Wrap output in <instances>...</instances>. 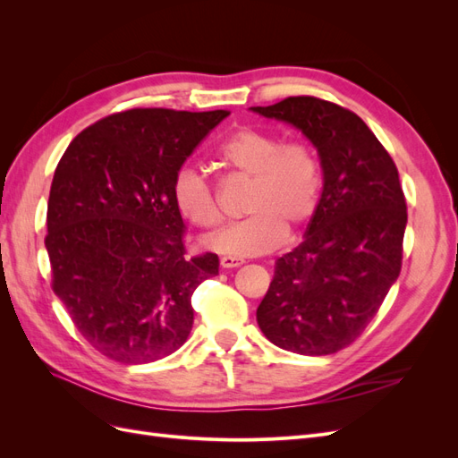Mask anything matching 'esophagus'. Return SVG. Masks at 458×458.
<instances>
[{"mask_svg":"<svg viewBox=\"0 0 458 458\" xmlns=\"http://www.w3.org/2000/svg\"><path fill=\"white\" fill-rule=\"evenodd\" d=\"M242 259H239V258H233V256H224L221 258V267H225V269H233V267H239V266H242Z\"/></svg>","mask_w":458,"mask_h":458,"instance_id":"1","label":"esophagus"}]
</instances>
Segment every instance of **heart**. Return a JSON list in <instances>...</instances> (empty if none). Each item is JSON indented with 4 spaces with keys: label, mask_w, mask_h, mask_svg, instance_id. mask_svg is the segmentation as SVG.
Masks as SVG:
<instances>
[{
    "label": "heart",
    "mask_w": 458,
    "mask_h": 458,
    "mask_svg": "<svg viewBox=\"0 0 458 458\" xmlns=\"http://www.w3.org/2000/svg\"><path fill=\"white\" fill-rule=\"evenodd\" d=\"M217 160L248 179L242 212L250 216L206 239L210 250L239 258L267 254L283 244L286 229L296 233L313 219L321 202L323 174L308 145L281 143L271 131L239 128L219 147ZM172 197L192 225L210 231L224 221L212 183L192 165L174 175Z\"/></svg>",
    "instance_id": "obj_1"
}]
</instances>
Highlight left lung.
Returning a JSON list of instances; mask_svg holds the SVG:
<instances>
[{
    "mask_svg": "<svg viewBox=\"0 0 458 458\" xmlns=\"http://www.w3.org/2000/svg\"><path fill=\"white\" fill-rule=\"evenodd\" d=\"M252 110L298 128L323 168L306 239L276 259L258 325L286 352L336 353L361 336L401 271L407 204L397 168L367 123L340 105L300 95Z\"/></svg>",
    "mask_w": 458,
    "mask_h": 458,
    "instance_id": "left-lung-1",
    "label": "left lung"
}]
</instances>
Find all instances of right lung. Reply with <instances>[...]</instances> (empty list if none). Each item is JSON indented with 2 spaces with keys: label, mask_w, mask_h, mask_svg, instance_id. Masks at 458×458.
<instances>
[{
  "label": "right lung",
  "mask_w": 458,
  "mask_h": 458,
  "mask_svg": "<svg viewBox=\"0 0 458 458\" xmlns=\"http://www.w3.org/2000/svg\"><path fill=\"white\" fill-rule=\"evenodd\" d=\"M131 108L78 133L53 175L46 248L51 288L93 348L123 365L185 344L191 296L217 275L216 254L187 256L174 175L227 118Z\"/></svg>",
  "instance_id": "right-lung-1"
}]
</instances>
